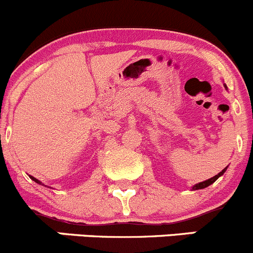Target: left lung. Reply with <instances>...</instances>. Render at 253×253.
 <instances>
[{
	"label": "left lung",
	"mask_w": 253,
	"mask_h": 253,
	"mask_svg": "<svg viewBox=\"0 0 253 253\" xmlns=\"http://www.w3.org/2000/svg\"><path fill=\"white\" fill-rule=\"evenodd\" d=\"M225 88H226V85H225ZM226 169H228V167H226L225 169H223V170H221V171L219 172L218 175L213 176V177L208 178V180L203 181V182H198V183H196V185H193V186H192V190H193V191H196V190H202V188H206V187H208V186H211V183H214V182H215V181L218 180V178L220 177L221 175H224V172L226 171Z\"/></svg>",
	"instance_id": "obj_1"
}]
</instances>
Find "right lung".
Segmentation results:
<instances>
[{"label": "right lung", "instance_id": "1", "mask_svg": "<svg viewBox=\"0 0 253 253\" xmlns=\"http://www.w3.org/2000/svg\"><path fill=\"white\" fill-rule=\"evenodd\" d=\"M29 177H30V178H32V180H33V181H35V182H37V183H39V185H42V186H45V185H44V183H42V181H39V180H38V178H35V177H34V176L29 175Z\"/></svg>", "mask_w": 253, "mask_h": 253}]
</instances>
